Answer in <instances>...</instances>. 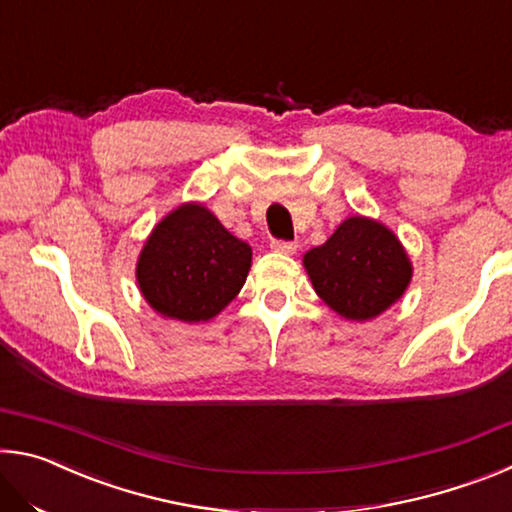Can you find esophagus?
Masks as SVG:
<instances>
[{"label": "esophagus", "mask_w": 512, "mask_h": 512, "mask_svg": "<svg viewBox=\"0 0 512 512\" xmlns=\"http://www.w3.org/2000/svg\"><path fill=\"white\" fill-rule=\"evenodd\" d=\"M271 250H273V253H280V255H293V253H296V244H291V241L273 239Z\"/></svg>", "instance_id": "1"}]
</instances>
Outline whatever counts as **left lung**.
<instances>
[{
    "label": "left lung",
    "instance_id": "obj_1",
    "mask_svg": "<svg viewBox=\"0 0 512 512\" xmlns=\"http://www.w3.org/2000/svg\"><path fill=\"white\" fill-rule=\"evenodd\" d=\"M318 298L345 320L377 318L404 296L413 266L391 228L370 216H350L323 246L302 257Z\"/></svg>",
    "mask_w": 512,
    "mask_h": 512
}]
</instances>
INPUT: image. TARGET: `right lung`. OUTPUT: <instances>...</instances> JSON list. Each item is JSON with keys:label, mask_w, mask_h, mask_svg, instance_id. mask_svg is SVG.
<instances>
[{"label": "right lung", "mask_w": 512, "mask_h": 512, "mask_svg": "<svg viewBox=\"0 0 512 512\" xmlns=\"http://www.w3.org/2000/svg\"><path fill=\"white\" fill-rule=\"evenodd\" d=\"M253 250L203 203H183L151 230L137 257V287L162 318L205 323L244 287Z\"/></svg>", "instance_id": "1"}]
</instances>
